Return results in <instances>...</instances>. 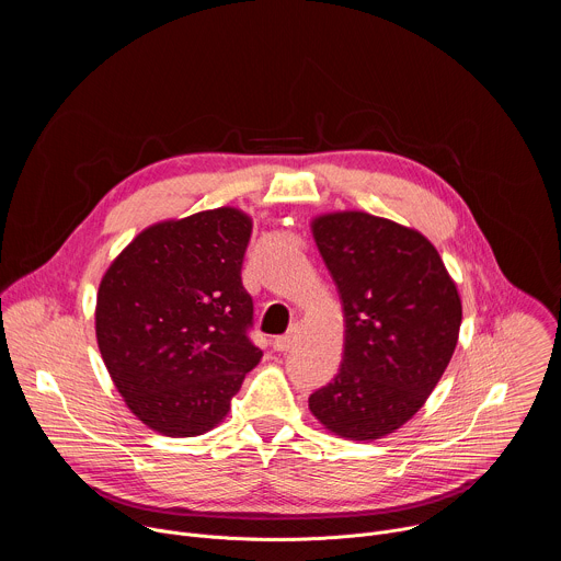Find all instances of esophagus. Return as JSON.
<instances>
[{"label":"esophagus","instance_id":"obj_1","mask_svg":"<svg viewBox=\"0 0 561 561\" xmlns=\"http://www.w3.org/2000/svg\"><path fill=\"white\" fill-rule=\"evenodd\" d=\"M297 335H299V331H297V327H293L286 335H279V337H275V342H273V346H275V351H279V353H284V351H290L293 346H295V342H297Z\"/></svg>","mask_w":561,"mask_h":561}]
</instances>
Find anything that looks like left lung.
Masks as SVG:
<instances>
[{
  "label": "left lung",
  "mask_w": 561,
  "mask_h": 561,
  "mask_svg": "<svg viewBox=\"0 0 561 561\" xmlns=\"http://www.w3.org/2000/svg\"><path fill=\"white\" fill-rule=\"evenodd\" d=\"M344 306V359L308 409L331 433L373 442L404 426L442 379L461 299L437 249L415 228L362 210L310 224Z\"/></svg>",
  "instance_id": "8db88e82"
}]
</instances>
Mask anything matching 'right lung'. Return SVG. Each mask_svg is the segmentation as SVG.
I'll return each mask as SVG.
<instances>
[{"mask_svg":"<svg viewBox=\"0 0 561 561\" xmlns=\"http://www.w3.org/2000/svg\"><path fill=\"white\" fill-rule=\"evenodd\" d=\"M253 219L221 206L141 230L102 277L95 333L130 413L154 433L195 437L230 409L262 351L242 262Z\"/></svg>","mask_w":561,"mask_h":561,"instance_id":"1","label":"right lung"}]
</instances>
